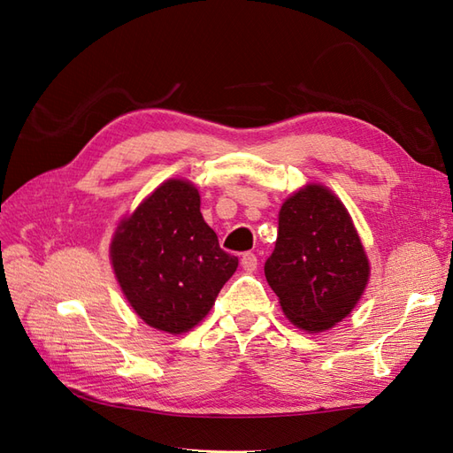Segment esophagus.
I'll use <instances>...</instances> for the list:
<instances>
[{
  "instance_id": "esophagus-1",
  "label": "esophagus",
  "mask_w": 453,
  "mask_h": 453,
  "mask_svg": "<svg viewBox=\"0 0 453 453\" xmlns=\"http://www.w3.org/2000/svg\"><path fill=\"white\" fill-rule=\"evenodd\" d=\"M242 266H243L245 272H255L257 270V257H255V253H243Z\"/></svg>"
}]
</instances>
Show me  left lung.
I'll return each mask as SVG.
<instances>
[{
  "label": "left lung",
  "instance_id": "obj_1",
  "mask_svg": "<svg viewBox=\"0 0 453 453\" xmlns=\"http://www.w3.org/2000/svg\"><path fill=\"white\" fill-rule=\"evenodd\" d=\"M265 276L285 318L310 334L333 328L359 304L370 260L349 211L331 188L306 183L285 198Z\"/></svg>",
  "mask_w": 453,
  "mask_h": 453
}]
</instances>
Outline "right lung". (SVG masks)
Returning <instances> with one entry per match:
<instances>
[{
	"instance_id": "1",
	"label": "right lung",
	"mask_w": 453,
	"mask_h": 453,
	"mask_svg": "<svg viewBox=\"0 0 453 453\" xmlns=\"http://www.w3.org/2000/svg\"><path fill=\"white\" fill-rule=\"evenodd\" d=\"M109 260L127 303L149 326L168 334L195 328L238 268L219 248L200 213L193 181L172 177L120 219Z\"/></svg>"
}]
</instances>
